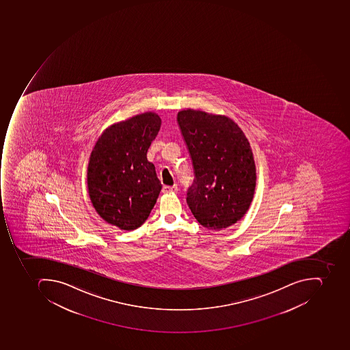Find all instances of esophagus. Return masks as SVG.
Returning <instances> with one entry per match:
<instances>
[{"label": "esophagus", "mask_w": 350, "mask_h": 350, "mask_svg": "<svg viewBox=\"0 0 350 350\" xmlns=\"http://www.w3.org/2000/svg\"><path fill=\"white\" fill-rule=\"evenodd\" d=\"M178 191V185H176V184L172 186L165 185L164 187H163V191H164V193H176Z\"/></svg>", "instance_id": "obj_1"}]
</instances>
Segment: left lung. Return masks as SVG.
<instances>
[{"mask_svg":"<svg viewBox=\"0 0 350 350\" xmlns=\"http://www.w3.org/2000/svg\"><path fill=\"white\" fill-rule=\"evenodd\" d=\"M176 120L195 174L186 202L208 230L227 228L243 217L255 193L250 142L226 116L186 109L178 112Z\"/></svg>","mask_w":350,"mask_h":350,"instance_id":"8db88e82","label":"left lung"}]
</instances>
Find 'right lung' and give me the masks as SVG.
Returning a JSON list of instances; mask_svg holds the SVG:
<instances>
[{
	"mask_svg": "<svg viewBox=\"0 0 350 350\" xmlns=\"http://www.w3.org/2000/svg\"><path fill=\"white\" fill-rule=\"evenodd\" d=\"M161 120L144 112L105 129L88 166L89 196L99 216L122 230H135L157 204L161 181L146 159Z\"/></svg>",
	"mask_w": 350,
	"mask_h": 350,
	"instance_id": "1",
	"label": "right lung"
}]
</instances>
